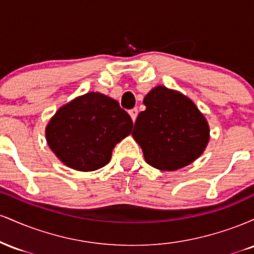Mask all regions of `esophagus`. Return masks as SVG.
Masks as SVG:
<instances>
[{
  "mask_svg": "<svg viewBox=\"0 0 254 254\" xmlns=\"http://www.w3.org/2000/svg\"><path fill=\"white\" fill-rule=\"evenodd\" d=\"M129 115H130L131 119H132V121L135 122V121H136V118H137V115H138V110H137L136 107H135V109L130 110V111H129Z\"/></svg>",
  "mask_w": 254,
  "mask_h": 254,
  "instance_id": "1",
  "label": "esophagus"
}]
</instances>
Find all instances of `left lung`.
Returning a JSON list of instances; mask_svg holds the SVG:
<instances>
[{"label": "left lung", "mask_w": 254, "mask_h": 254, "mask_svg": "<svg viewBox=\"0 0 254 254\" xmlns=\"http://www.w3.org/2000/svg\"><path fill=\"white\" fill-rule=\"evenodd\" d=\"M132 137L147 164L176 171L202 155L209 142L208 122L193 101L177 90L157 86L145 95Z\"/></svg>", "instance_id": "1"}]
</instances>
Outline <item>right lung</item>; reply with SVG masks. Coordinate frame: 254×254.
I'll return each mask as SVG.
<instances>
[{
	"label": "right lung",
	"mask_w": 254,
	"mask_h": 254,
	"mask_svg": "<svg viewBox=\"0 0 254 254\" xmlns=\"http://www.w3.org/2000/svg\"><path fill=\"white\" fill-rule=\"evenodd\" d=\"M132 125L118 101L90 92L57 111L46 127V141L64 165L90 172L109 164L115 145L130 135Z\"/></svg>",
	"instance_id": "1"
}]
</instances>
